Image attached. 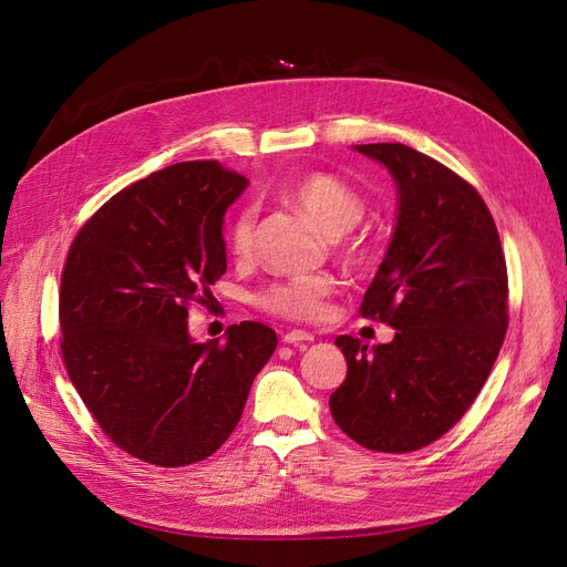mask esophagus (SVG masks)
<instances>
[{
	"instance_id": "34e87169",
	"label": "esophagus",
	"mask_w": 567,
	"mask_h": 567,
	"mask_svg": "<svg viewBox=\"0 0 567 567\" xmlns=\"http://www.w3.org/2000/svg\"><path fill=\"white\" fill-rule=\"evenodd\" d=\"M286 344H302V342H313V334L305 330H290L284 334Z\"/></svg>"
}]
</instances>
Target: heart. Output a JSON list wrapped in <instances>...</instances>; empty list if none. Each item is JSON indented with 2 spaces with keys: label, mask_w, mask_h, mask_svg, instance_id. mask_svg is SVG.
Masks as SVG:
<instances>
[{
  "label": "heart",
  "mask_w": 567,
  "mask_h": 567,
  "mask_svg": "<svg viewBox=\"0 0 567 567\" xmlns=\"http://www.w3.org/2000/svg\"><path fill=\"white\" fill-rule=\"evenodd\" d=\"M286 197L305 212L328 237L349 233L365 214V199L347 181L326 172H311L286 190ZM256 209L241 207L228 228V241L235 256H246L254 241ZM358 251V248H351ZM330 275H302L279 281L265 290L262 307L292 321H316L326 313V300L332 296Z\"/></svg>",
  "instance_id": "heart-1"
}]
</instances>
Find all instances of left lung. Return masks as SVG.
I'll list each match as a JSON object with an SVG mask.
<instances>
[{
  "instance_id": "8db88e82",
  "label": "left lung",
  "mask_w": 567,
  "mask_h": 567,
  "mask_svg": "<svg viewBox=\"0 0 567 567\" xmlns=\"http://www.w3.org/2000/svg\"><path fill=\"white\" fill-rule=\"evenodd\" d=\"M353 151L395 181L393 237L360 305L395 337L372 349L334 339L349 370L330 412L353 442L406 454L454 427L486 383L507 332V265L488 207L458 174L404 144Z\"/></svg>"
}]
</instances>
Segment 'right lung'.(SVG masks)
<instances>
[{
	"instance_id": "add662e5",
	"label": "right lung",
	"mask_w": 567,
	"mask_h": 567,
	"mask_svg": "<svg viewBox=\"0 0 567 567\" xmlns=\"http://www.w3.org/2000/svg\"><path fill=\"white\" fill-rule=\"evenodd\" d=\"M248 181L176 163L113 195L76 235L60 286L62 358L106 437L161 467L205 461L233 435L277 332L244 321L195 342L188 307L228 269L223 216Z\"/></svg>"
}]
</instances>
